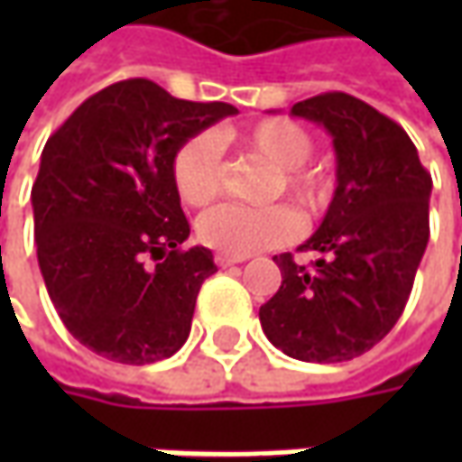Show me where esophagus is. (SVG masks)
Wrapping results in <instances>:
<instances>
[{
  "mask_svg": "<svg viewBox=\"0 0 462 462\" xmlns=\"http://www.w3.org/2000/svg\"><path fill=\"white\" fill-rule=\"evenodd\" d=\"M246 257H234V254H223V252H218V254H216V264H218V267H231V264H239Z\"/></svg>",
  "mask_w": 462,
  "mask_h": 462,
  "instance_id": "esophagus-1",
  "label": "esophagus"
}]
</instances>
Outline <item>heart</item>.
I'll list each match as a JSON object with an SVG mask.
<instances>
[{
    "label": "heart",
    "instance_id": "b5f03b06",
    "mask_svg": "<svg viewBox=\"0 0 462 462\" xmlns=\"http://www.w3.org/2000/svg\"><path fill=\"white\" fill-rule=\"evenodd\" d=\"M246 152L257 153L275 169L270 192H285L306 216L324 210L331 198V177L321 169L309 167L313 153V135L288 117H264L236 134ZM221 141L203 131L187 138L171 159V180L182 203L203 208L221 192ZM298 234V218L285 205L244 208L226 203L208 210L198 221V236L205 246L246 257L259 249L280 246Z\"/></svg>",
    "mask_w": 462,
    "mask_h": 462
}]
</instances>
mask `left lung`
I'll list each match as a JSON object with an SVG mask.
<instances>
[{
	"mask_svg": "<svg viewBox=\"0 0 462 462\" xmlns=\"http://www.w3.org/2000/svg\"><path fill=\"white\" fill-rule=\"evenodd\" d=\"M291 116L327 128L337 189L316 234L275 257L282 285L262 309L267 339L303 363H345L396 327L430 241L432 177L391 117L345 92L295 102Z\"/></svg>",
	"mask_w": 462,
	"mask_h": 462,
	"instance_id": "8db88e82",
	"label": "left lung"
}]
</instances>
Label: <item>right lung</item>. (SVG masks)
Here are the masks:
<instances>
[{
	"instance_id": "add662e5",
	"label": "right lung",
	"mask_w": 462,
	"mask_h": 462,
	"mask_svg": "<svg viewBox=\"0 0 462 462\" xmlns=\"http://www.w3.org/2000/svg\"><path fill=\"white\" fill-rule=\"evenodd\" d=\"M239 110L125 79L84 99L48 138L32 185L38 264L74 339L123 365L185 345L205 277L218 267L189 236L171 159Z\"/></svg>"
}]
</instances>
